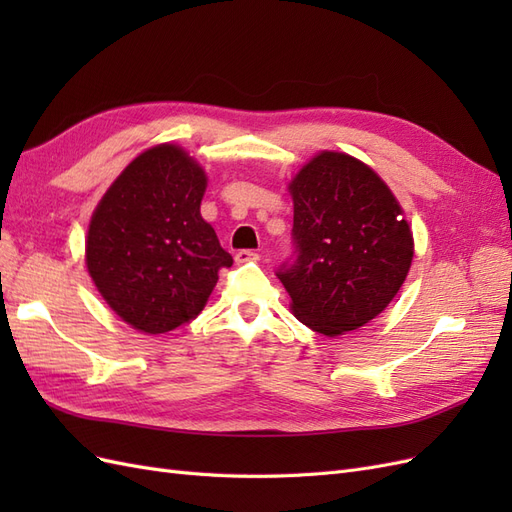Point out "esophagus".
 I'll return each mask as SVG.
<instances>
[{
	"label": "esophagus",
	"mask_w": 512,
	"mask_h": 512,
	"mask_svg": "<svg viewBox=\"0 0 512 512\" xmlns=\"http://www.w3.org/2000/svg\"><path fill=\"white\" fill-rule=\"evenodd\" d=\"M235 260L239 262V265H241V262H254V260H260V254L254 252V250H239Z\"/></svg>",
	"instance_id": "esophagus-1"
}]
</instances>
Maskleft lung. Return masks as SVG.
Returning a JSON list of instances; mask_svg holds the SVG:
<instances>
[{"label": "left lung", "instance_id": "left-lung-1", "mask_svg": "<svg viewBox=\"0 0 512 512\" xmlns=\"http://www.w3.org/2000/svg\"><path fill=\"white\" fill-rule=\"evenodd\" d=\"M294 258L277 277L305 327L327 337L363 327L393 301L414 256L404 209L374 170L322 151L288 183Z\"/></svg>", "mask_w": 512, "mask_h": 512}]
</instances>
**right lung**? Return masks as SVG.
I'll use <instances>...</instances> for the list:
<instances>
[{
    "instance_id": "add662e5",
    "label": "right lung",
    "mask_w": 512,
    "mask_h": 512,
    "mask_svg": "<svg viewBox=\"0 0 512 512\" xmlns=\"http://www.w3.org/2000/svg\"><path fill=\"white\" fill-rule=\"evenodd\" d=\"M207 175L177 145L134 158L91 215L85 265L108 307L158 335L194 320L232 256L200 215Z\"/></svg>"
}]
</instances>
